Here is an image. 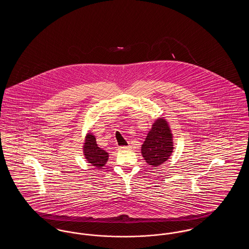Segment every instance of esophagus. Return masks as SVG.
I'll return each mask as SVG.
<instances>
[{
    "label": "esophagus",
    "mask_w": 249,
    "mask_h": 249,
    "mask_svg": "<svg viewBox=\"0 0 249 249\" xmlns=\"http://www.w3.org/2000/svg\"><path fill=\"white\" fill-rule=\"evenodd\" d=\"M130 145H126V146H119V150H128L130 149Z\"/></svg>",
    "instance_id": "obj_1"
}]
</instances>
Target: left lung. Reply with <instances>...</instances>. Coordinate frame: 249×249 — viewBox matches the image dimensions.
<instances>
[{
  "instance_id": "8db88e82",
  "label": "left lung",
  "mask_w": 249,
  "mask_h": 249,
  "mask_svg": "<svg viewBox=\"0 0 249 249\" xmlns=\"http://www.w3.org/2000/svg\"><path fill=\"white\" fill-rule=\"evenodd\" d=\"M173 133L164 118L155 120L142 144L141 153L145 162L153 167L163 164L174 152Z\"/></svg>"
}]
</instances>
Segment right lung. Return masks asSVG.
I'll return each mask as SVG.
<instances>
[{
  "mask_svg": "<svg viewBox=\"0 0 249 249\" xmlns=\"http://www.w3.org/2000/svg\"><path fill=\"white\" fill-rule=\"evenodd\" d=\"M83 154L87 161L97 168H102L106 165L109 158L108 152L98 146L96 138L91 132L87 133L85 137Z\"/></svg>",
  "mask_w": 249,
  "mask_h": 249,
  "instance_id": "right-lung-1",
  "label": "right lung"
}]
</instances>
